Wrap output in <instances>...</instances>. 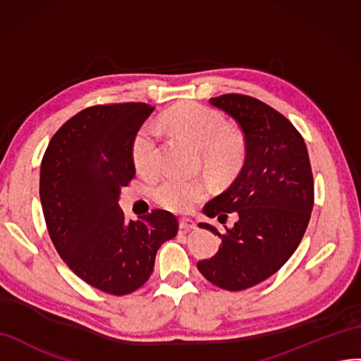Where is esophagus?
I'll list each match as a JSON object with an SVG mask.
<instances>
[{"mask_svg": "<svg viewBox=\"0 0 361 361\" xmlns=\"http://www.w3.org/2000/svg\"><path fill=\"white\" fill-rule=\"evenodd\" d=\"M179 228L182 231H191V229H196L197 225H196V221H194L192 219L182 217V219H179Z\"/></svg>", "mask_w": 361, "mask_h": 361, "instance_id": "34e87169", "label": "esophagus"}]
</instances>
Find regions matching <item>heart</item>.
Returning a JSON list of instances; mask_svg holds the SVG:
<instances>
[{
  "mask_svg": "<svg viewBox=\"0 0 361 361\" xmlns=\"http://www.w3.org/2000/svg\"><path fill=\"white\" fill-rule=\"evenodd\" d=\"M159 130H167L188 140L202 150L204 167L212 173H225L235 165L243 154V142L228 132L226 120L219 112L204 106L188 103L165 114L158 123ZM132 159L144 176H153L161 167L159 133L153 126H144L132 144ZM208 185L202 179L167 178L153 190V199L162 208L187 212L207 197Z\"/></svg>",
  "mask_w": 361,
  "mask_h": 361,
  "instance_id": "1",
  "label": "heart"
}]
</instances>
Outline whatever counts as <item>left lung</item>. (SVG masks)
<instances>
[{"mask_svg":"<svg viewBox=\"0 0 361 361\" xmlns=\"http://www.w3.org/2000/svg\"><path fill=\"white\" fill-rule=\"evenodd\" d=\"M209 104L238 124L245 162L229 188L203 207L204 216L220 223L232 212L238 219L223 233L199 223L221 245L197 269L214 286L240 291L276 274L298 249L313 211V173L304 138L274 108L241 94L220 95Z\"/></svg>","mask_w":361,"mask_h":361,"instance_id":"left-lung-1","label":"left lung"}]
</instances>
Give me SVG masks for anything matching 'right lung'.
Listing matches in <instances>:
<instances>
[{"label":"right lung","mask_w":361,"mask_h":361,"mask_svg":"<svg viewBox=\"0 0 361 361\" xmlns=\"http://www.w3.org/2000/svg\"><path fill=\"white\" fill-rule=\"evenodd\" d=\"M153 109L145 103L83 109L54 133L41 164L39 196L56 250L77 276L115 296L150 278L158 249L179 229L169 211L128 221L118 207L135 176L133 140Z\"/></svg>","instance_id":"obj_1"}]
</instances>
